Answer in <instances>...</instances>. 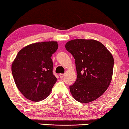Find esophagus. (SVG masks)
I'll use <instances>...</instances> for the list:
<instances>
[{
  "label": "esophagus",
  "instance_id": "esophagus-1",
  "mask_svg": "<svg viewBox=\"0 0 129 129\" xmlns=\"http://www.w3.org/2000/svg\"><path fill=\"white\" fill-rule=\"evenodd\" d=\"M64 74H59V77H60V78H62L63 77H64Z\"/></svg>",
  "mask_w": 129,
  "mask_h": 129
}]
</instances>
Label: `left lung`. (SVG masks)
Masks as SVG:
<instances>
[{
    "label": "left lung",
    "instance_id": "obj_1",
    "mask_svg": "<svg viewBox=\"0 0 129 129\" xmlns=\"http://www.w3.org/2000/svg\"><path fill=\"white\" fill-rule=\"evenodd\" d=\"M67 51L73 56L77 79L70 86L73 98L87 104L101 96L112 78L113 57L102 43L94 40H74L66 44Z\"/></svg>",
    "mask_w": 129,
    "mask_h": 129
}]
</instances>
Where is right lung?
<instances>
[{"mask_svg":"<svg viewBox=\"0 0 129 129\" xmlns=\"http://www.w3.org/2000/svg\"><path fill=\"white\" fill-rule=\"evenodd\" d=\"M57 48L56 41L37 42L23 48L17 55L12 74L17 88L28 100L38 102L49 95L57 80L51 57Z\"/></svg>","mask_w":129,"mask_h":129,"instance_id":"right-lung-1","label":"right lung"}]
</instances>
